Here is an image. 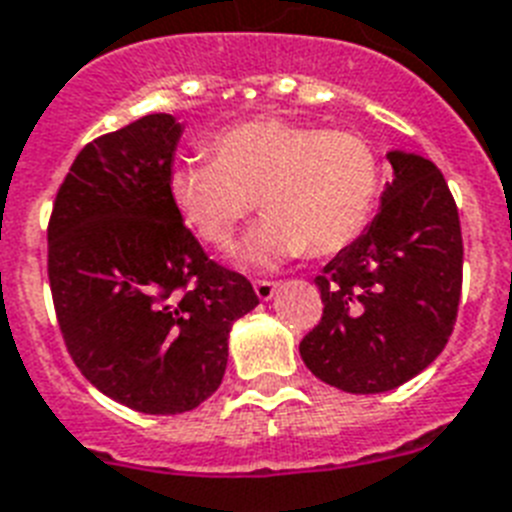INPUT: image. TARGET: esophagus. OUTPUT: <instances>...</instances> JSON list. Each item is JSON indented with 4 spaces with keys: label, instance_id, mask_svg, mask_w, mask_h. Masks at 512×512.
Returning <instances> with one entry per match:
<instances>
[{
    "label": "esophagus",
    "instance_id": "obj_1",
    "mask_svg": "<svg viewBox=\"0 0 512 512\" xmlns=\"http://www.w3.org/2000/svg\"><path fill=\"white\" fill-rule=\"evenodd\" d=\"M276 286V281H255V294L263 299V302H268V299L276 294Z\"/></svg>",
    "mask_w": 512,
    "mask_h": 512
}]
</instances>
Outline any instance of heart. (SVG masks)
I'll return each instance as SVG.
<instances>
[{
    "instance_id": "heart-1",
    "label": "heart",
    "mask_w": 512,
    "mask_h": 512,
    "mask_svg": "<svg viewBox=\"0 0 512 512\" xmlns=\"http://www.w3.org/2000/svg\"><path fill=\"white\" fill-rule=\"evenodd\" d=\"M213 162H178L170 202L210 247L226 249L255 199L265 220L239 249L242 263L273 268L302 255L331 257L376 218L384 165L368 136L286 118H252L207 144Z\"/></svg>"
}]
</instances>
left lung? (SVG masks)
I'll list each match as a JSON object with an SVG mask.
<instances>
[{
    "mask_svg": "<svg viewBox=\"0 0 512 512\" xmlns=\"http://www.w3.org/2000/svg\"><path fill=\"white\" fill-rule=\"evenodd\" d=\"M381 213L315 284L323 318L299 342L305 365L350 394L397 389L450 339L463 286L458 205L434 162L394 149Z\"/></svg>",
    "mask_w": 512,
    "mask_h": 512,
    "instance_id": "1",
    "label": "left lung"
}]
</instances>
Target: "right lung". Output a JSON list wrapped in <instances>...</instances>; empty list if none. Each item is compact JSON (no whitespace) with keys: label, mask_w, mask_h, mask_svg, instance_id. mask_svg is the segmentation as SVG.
Instances as JSON below:
<instances>
[{"label":"right lung","mask_w":512,"mask_h":512,"mask_svg":"<svg viewBox=\"0 0 512 512\" xmlns=\"http://www.w3.org/2000/svg\"><path fill=\"white\" fill-rule=\"evenodd\" d=\"M155 112L78 152L49 218V286L62 339L99 392L147 415L194 410L223 381L228 334L257 307L170 202L178 139Z\"/></svg>","instance_id":"obj_1"}]
</instances>
